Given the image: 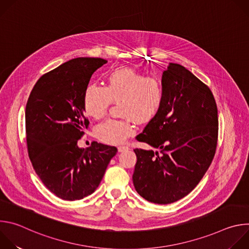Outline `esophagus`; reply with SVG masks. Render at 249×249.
<instances>
[{
    "label": "esophagus",
    "mask_w": 249,
    "mask_h": 249,
    "mask_svg": "<svg viewBox=\"0 0 249 249\" xmlns=\"http://www.w3.org/2000/svg\"><path fill=\"white\" fill-rule=\"evenodd\" d=\"M128 150H130V148L127 147V146H120V147H118V151H119L120 153L126 152V151H128Z\"/></svg>",
    "instance_id": "1"
}]
</instances>
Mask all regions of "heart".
I'll return each mask as SVG.
<instances>
[{"mask_svg":"<svg viewBox=\"0 0 249 249\" xmlns=\"http://www.w3.org/2000/svg\"><path fill=\"white\" fill-rule=\"evenodd\" d=\"M165 89L157 76H146L131 68H117L105 76V86L89 85L83 96L86 113L100 119L107 113L112 101L120 102L123 119L109 118L95 128L96 137L103 143L117 145L134 133L132 120L146 123L160 111Z\"/></svg>","mask_w":249,"mask_h":249,"instance_id":"heart-1","label":"heart"}]
</instances>
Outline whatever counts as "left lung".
Masks as SVG:
<instances>
[{
  "label": "left lung",
  "instance_id": "obj_1",
  "mask_svg": "<svg viewBox=\"0 0 249 249\" xmlns=\"http://www.w3.org/2000/svg\"><path fill=\"white\" fill-rule=\"evenodd\" d=\"M165 96L159 114L136 139L154 151L135 149L136 191L149 202L170 204L188 195L214 159L219 119L207 85L179 64L162 74Z\"/></svg>",
  "mask_w": 249,
  "mask_h": 249
}]
</instances>
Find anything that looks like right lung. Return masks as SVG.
<instances>
[{
	"mask_svg": "<svg viewBox=\"0 0 249 249\" xmlns=\"http://www.w3.org/2000/svg\"><path fill=\"white\" fill-rule=\"evenodd\" d=\"M101 58H76L44 74L33 87L25 107L27 153L42 183L57 197L75 201L98 187L117 148L93 141L80 149L89 128L83 96Z\"/></svg>",
	"mask_w": 249,
	"mask_h": 249,
	"instance_id": "add662e5",
	"label": "right lung"
}]
</instances>
